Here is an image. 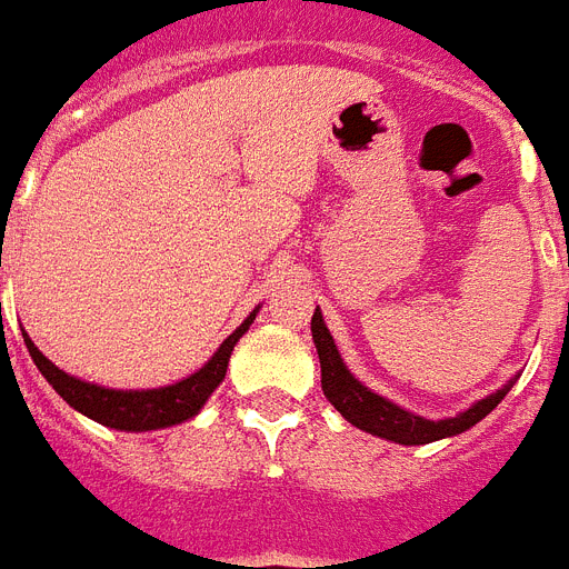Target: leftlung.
Segmentation results:
<instances>
[{
    "instance_id": "obj_1",
    "label": "left lung",
    "mask_w": 569,
    "mask_h": 569,
    "mask_svg": "<svg viewBox=\"0 0 569 569\" xmlns=\"http://www.w3.org/2000/svg\"><path fill=\"white\" fill-rule=\"evenodd\" d=\"M312 341L318 347V358H321V388L329 402L336 405L347 422H352L361 431L373 433V437L390 439L399 446H425V442H437V439L457 437V433L469 431L471 425H477L483 417H489L491 410L498 408L509 390H512L515 379L498 390V393L486 396L480 402L471 405L469 410H462L451 419H425L410 413V410L399 408L385 396L367 390L356 376L347 370L343 358L338 356V347L329 336L327 323H323L321 309H315L312 315Z\"/></svg>"
}]
</instances>
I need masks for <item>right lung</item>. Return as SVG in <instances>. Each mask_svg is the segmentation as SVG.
<instances>
[{"label": "right lung", "instance_id": "obj_1", "mask_svg": "<svg viewBox=\"0 0 569 569\" xmlns=\"http://www.w3.org/2000/svg\"><path fill=\"white\" fill-rule=\"evenodd\" d=\"M254 318L257 309L248 315L240 327L233 329L226 341L219 343V350L208 358V365L202 370H196L193 376L176 381V385L152 390H112L92 385V381L74 379V376L63 373L57 365H51L49 358L33 347L28 332H22V338H26V347L37 370L83 417L107 425V428H118V431H156V428H170V425H179L184 419H193L202 410L208 396L219 388V381L226 379L233 343L246 336Z\"/></svg>", "mask_w": 569, "mask_h": 569}]
</instances>
